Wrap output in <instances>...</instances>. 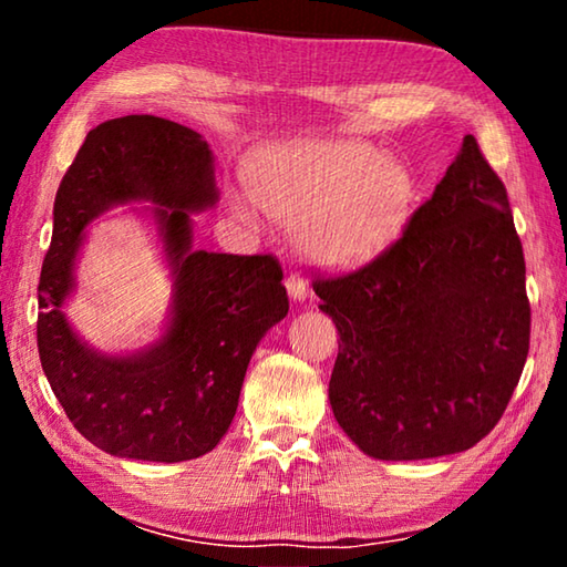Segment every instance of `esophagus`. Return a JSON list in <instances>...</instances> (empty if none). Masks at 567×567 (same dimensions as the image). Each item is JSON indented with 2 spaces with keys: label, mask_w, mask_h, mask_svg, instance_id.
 Instances as JSON below:
<instances>
[{
  "label": "esophagus",
  "mask_w": 567,
  "mask_h": 567,
  "mask_svg": "<svg viewBox=\"0 0 567 567\" xmlns=\"http://www.w3.org/2000/svg\"><path fill=\"white\" fill-rule=\"evenodd\" d=\"M285 287H287V295H290V300H295V302H305L307 295H310V287H307L305 277L297 275V272L287 275Z\"/></svg>",
  "instance_id": "esophagus-1"
}]
</instances>
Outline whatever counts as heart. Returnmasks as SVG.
Here are the masks:
<instances>
[{"instance_id":"obj_1","label":"heart","mask_w":567,"mask_h":567,"mask_svg":"<svg viewBox=\"0 0 567 567\" xmlns=\"http://www.w3.org/2000/svg\"><path fill=\"white\" fill-rule=\"evenodd\" d=\"M412 195L410 169L370 142L302 137L265 152L249 189L229 192V207L252 227L265 215L292 223V243L307 260L352 267L392 243Z\"/></svg>"}]
</instances>
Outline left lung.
Returning <instances> with one entry per match:
<instances>
[{
  "label": "left lung",
  "instance_id": "left-lung-1",
  "mask_svg": "<svg viewBox=\"0 0 567 567\" xmlns=\"http://www.w3.org/2000/svg\"><path fill=\"white\" fill-rule=\"evenodd\" d=\"M312 287L340 332L334 420L364 455H455L497 425L530 348V305L507 192L473 134L395 245Z\"/></svg>",
  "mask_w": 567,
  "mask_h": 567
}]
</instances>
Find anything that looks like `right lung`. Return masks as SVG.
Listing matches in <instances>:
<instances>
[{"instance_id": "1", "label": "right lung", "mask_w": 567, "mask_h": 567, "mask_svg": "<svg viewBox=\"0 0 567 567\" xmlns=\"http://www.w3.org/2000/svg\"><path fill=\"white\" fill-rule=\"evenodd\" d=\"M217 203L203 134L152 114L97 124L56 189L37 348L66 417L104 453L182 463L215 450L233 425L252 352L290 310L275 257L195 249L192 215ZM124 204L143 205L131 212L153 227L173 295L157 341L104 353L73 330L65 302L86 227Z\"/></svg>"}]
</instances>
